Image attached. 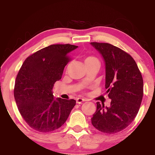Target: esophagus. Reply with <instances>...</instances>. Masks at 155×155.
Wrapping results in <instances>:
<instances>
[{
    "instance_id": "esophagus-1",
    "label": "esophagus",
    "mask_w": 155,
    "mask_h": 155,
    "mask_svg": "<svg viewBox=\"0 0 155 155\" xmlns=\"http://www.w3.org/2000/svg\"><path fill=\"white\" fill-rule=\"evenodd\" d=\"M86 101L85 99H83V98H80V97H78L77 98V100H76V102H77V103L78 104H81L82 102Z\"/></svg>"
}]
</instances>
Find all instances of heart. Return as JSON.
<instances>
[{
  "label": "heart",
  "mask_w": 155,
  "mask_h": 155,
  "mask_svg": "<svg viewBox=\"0 0 155 155\" xmlns=\"http://www.w3.org/2000/svg\"><path fill=\"white\" fill-rule=\"evenodd\" d=\"M95 62H99L98 60L95 57H93V56H87V58H85V65H87V64L95 63Z\"/></svg>",
  "instance_id": "1"
}]
</instances>
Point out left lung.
Segmentation results:
<instances>
[{
	"label": "left lung",
	"instance_id": "obj_1",
	"mask_svg": "<svg viewBox=\"0 0 155 155\" xmlns=\"http://www.w3.org/2000/svg\"><path fill=\"white\" fill-rule=\"evenodd\" d=\"M105 63V88L111 99L110 107L97 102L91 118L99 131L107 134L120 132L132 123L143 97V79L136 62L126 52L109 43H90Z\"/></svg>",
	"mask_w": 155,
	"mask_h": 155
}]
</instances>
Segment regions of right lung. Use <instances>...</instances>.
Segmentation results:
<instances>
[{"label":"right lung","instance_id":"add662e5","mask_svg":"<svg viewBox=\"0 0 155 155\" xmlns=\"http://www.w3.org/2000/svg\"><path fill=\"white\" fill-rule=\"evenodd\" d=\"M78 46L51 45L26 58L15 82L14 97L22 117L36 131L60 128L75 105V100L54 98L53 88L70 61L68 54Z\"/></svg>","mask_w":155,"mask_h":155}]
</instances>
